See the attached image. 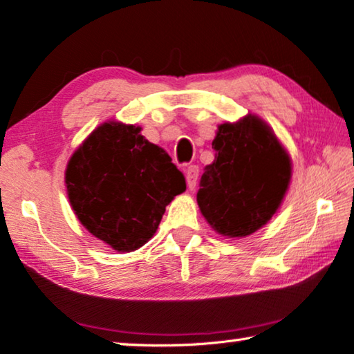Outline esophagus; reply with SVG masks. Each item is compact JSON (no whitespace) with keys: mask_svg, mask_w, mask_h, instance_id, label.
<instances>
[{"mask_svg":"<svg viewBox=\"0 0 354 354\" xmlns=\"http://www.w3.org/2000/svg\"><path fill=\"white\" fill-rule=\"evenodd\" d=\"M186 179H187L189 189L192 190L195 187V184H197V179H198V167L197 165H189L186 168Z\"/></svg>","mask_w":354,"mask_h":354,"instance_id":"34e87169","label":"esophagus"}]
</instances>
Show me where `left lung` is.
<instances>
[{"label":"left lung","instance_id":"8db88e82","mask_svg":"<svg viewBox=\"0 0 354 354\" xmlns=\"http://www.w3.org/2000/svg\"><path fill=\"white\" fill-rule=\"evenodd\" d=\"M216 159L205 167L197 201L218 234L249 236L271 221L287 192L291 160L265 121L248 115L218 126Z\"/></svg>","mask_w":354,"mask_h":354}]
</instances>
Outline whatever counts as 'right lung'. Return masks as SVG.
I'll list each match as a JSON object with an SVG mask.
<instances>
[{
	"instance_id": "1",
	"label": "right lung",
	"mask_w": 354,
	"mask_h": 354,
	"mask_svg": "<svg viewBox=\"0 0 354 354\" xmlns=\"http://www.w3.org/2000/svg\"><path fill=\"white\" fill-rule=\"evenodd\" d=\"M142 127L109 121L91 132L66 168L67 197L78 221L116 252L153 238L165 206L186 179Z\"/></svg>"
}]
</instances>
